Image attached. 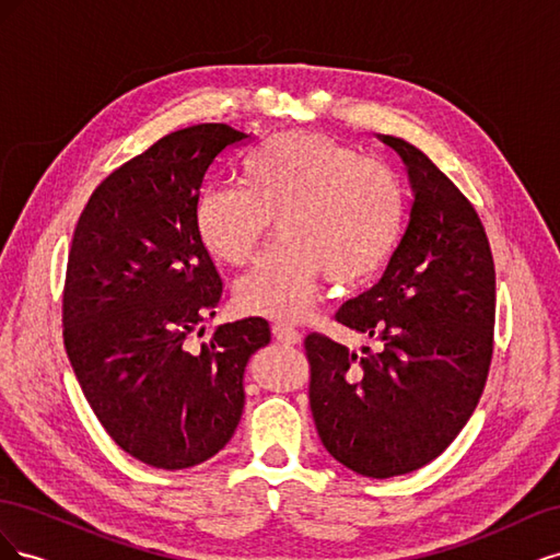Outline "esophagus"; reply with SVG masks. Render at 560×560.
Returning <instances> with one entry per match:
<instances>
[{
    "instance_id": "1",
    "label": "esophagus",
    "mask_w": 560,
    "mask_h": 560,
    "mask_svg": "<svg viewBox=\"0 0 560 560\" xmlns=\"http://www.w3.org/2000/svg\"><path fill=\"white\" fill-rule=\"evenodd\" d=\"M273 336L278 338L280 343H287V346L301 343V334L294 327L284 325V322H276V325H273Z\"/></svg>"
}]
</instances>
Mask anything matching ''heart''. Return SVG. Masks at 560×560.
<instances>
[{"mask_svg":"<svg viewBox=\"0 0 560 560\" xmlns=\"http://www.w3.org/2000/svg\"><path fill=\"white\" fill-rule=\"evenodd\" d=\"M276 219L280 241L238 284L245 313L301 319L319 282L362 284L393 257L406 198L393 167L329 135L290 130L241 161V186H208L194 206L196 233L212 257L245 266Z\"/></svg>","mask_w":560,"mask_h":560,"instance_id":"b5f03b06","label":"heart"}]
</instances>
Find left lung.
Listing matches in <instances>:
<instances>
[{
  "instance_id": "8db88e82",
  "label": "left lung",
  "mask_w": 560,
  "mask_h": 560,
  "mask_svg": "<svg viewBox=\"0 0 560 560\" xmlns=\"http://www.w3.org/2000/svg\"><path fill=\"white\" fill-rule=\"evenodd\" d=\"M409 171L411 219L383 278L336 313L378 338L362 354L308 334V399L325 448L371 479L409 474L465 428L493 360L495 264L481 219L422 154L381 135Z\"/></svg>"
}]
</instances>
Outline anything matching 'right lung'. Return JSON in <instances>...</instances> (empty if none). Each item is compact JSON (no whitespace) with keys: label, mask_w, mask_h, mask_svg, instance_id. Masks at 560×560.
<instances>
[{"label":"right lung","mask_w":560,"mask_h":560,"mask_svg":"<svg viewBox=\"0 0 560 560\" xmlns=\"http://www.w3.org/2000/svg\"><path fill=\"white\" fill-rule=\"evenodd\" d=\"M247 132L200 124L165 135L100 182L67 257L62 338L116 446L159 469L222 451L238 428L245 364L270 341L264 317L200 322L222 303L194 206L212 163Z\"/></svg>","instance_id":"right-lung-1"}]
</instances>
